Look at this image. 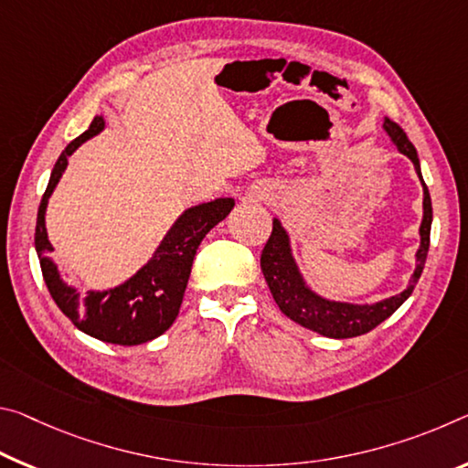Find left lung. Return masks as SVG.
Segmentation results:
<instances>
[{"instance_id":"left-lung-1","label":"left lung","mask_w":468,"mask_h":468,"mask_svg":"<svg viewBox=\"0 0 468 468\" xmlns=\"http://www.w3.org/2000/svg\"><path fill=\"white\" fill-rule=\"evenodd\" d=\"M383 129L389 135V139L394 141L398 150L412 160L414 170H417L422 185V222L419 229L420 246L417 251V269H414L410 277V285H408L402 293L391 295V298H385L375 303H350L323 298V295L313 292V289L306 285V281H303L298 264L293 261L289 235L279 218H272V233L269 237V241H266L261 256L264 279L266 283H269L272 298L281 308V313L292 318L293 323H298L310 331L321 333L324 337L347 339L365 335V333L373 331L377 324H381L385 318H389L408 298H410L412 289L419 283L420 272L425 269L429 235H431L433 220L431 196H429L427 185L422 181L417 150H414V145L408 141L402 127H398L394 121L385 118Z\"/></svg>"}]
</instances>
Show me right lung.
<instances>
[{
  "label": "right lung",
  "instance_id": "obj_1",
  "mask_svg": "<svg viewBox=\"0 0 468 468\" xmlns=\"http://www.w3.org/2000/svg\"><path fill=\"white\" fill-rule=\"evenodd\" d=\"M103 127H106L103 116H95L83 135L70 141L58 158L37 212L35 250L51 298L70 318L74 327L106 344L139 346L160 337L175 323L199 243L212 227L227 218V214L233 210L235 199L218 197L187 207L168 229L147 264L141 266L131 279L103 292L91 289L87 293H79L77 289L64 283L56 262L51 261L54 248L48 239L46 210L49 196L54 194L58 181L69 166V155L87 139L101 133Z\"/></svg>",
  "mask_w": 468,
  "mask_h": 468
}]
</instances>
